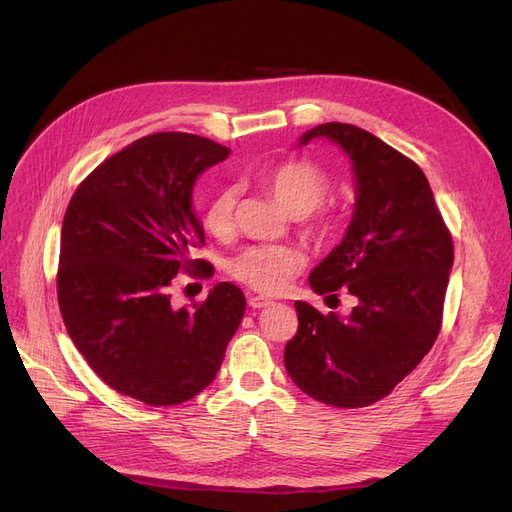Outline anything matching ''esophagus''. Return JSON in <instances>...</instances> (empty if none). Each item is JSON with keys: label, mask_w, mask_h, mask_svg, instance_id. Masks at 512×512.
<instances>
[{"label": "esophagus", "mask_w": 512, "mask_h": 512, "mask_svg": "<svg viewBox=\"0 0 512 512\" xmlns=\"http://www.w3.org/2000/svg\"><path fill=\"white\" fill-rule=\"evenodd\" d=\"M274 301L267 299V297H257V294H253V297H249V307L253 309H265V307H272Z\"/></svg>", "instance_id": "esophagus-1"}]
</instances>
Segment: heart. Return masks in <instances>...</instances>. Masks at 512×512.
<instances>
[{"label": "heart", "mask_w": 512, "mask_h": 512, "mask_svg": "<svg viewBox=\"0 0 512 512\" xmlns=\"http://www.w3.org/2000/svg\"><path fill=\"white\" fill-rule=\"evenodd\" d=\"M265 191L270 193L280 207L303 218L305 215V234L324 245L334 234V218L328 211H315L326 201L330 193V180L317 166L307 161H286L263 176ZM234 207H236V191L232 186L220 188L213 195L205 209V228L218 238H224L234 228ZM305 265V257L299 249L288 245H261L249 247L228 261V274L251 286L263 294H278L286 290L294 276H299Z\"/></svg>", "instance_id": "b5f03b06"}]
</instances>
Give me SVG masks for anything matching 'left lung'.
Instances as JSON below:
<instances>
[{
    "mask_svg": "<svg viewBox=\"0 0 512 512\" xmlns=\"http://www.w3.org/2000/svg\"><path fill=\"white\" fill-rule=\"evenodd\" d=\"M321 137L351 157L357 201L342 242L311 272L309 284L317 294L344 286L357 307L340 317L294 303L299 330L284 348V365L307 396L359 409L388 396L434 346L454 247L413 159L340 122L311 128L299 143Z\"/></svg>",
    "mask_w": 512,
    "mask_h": 512,
    "instance_id": "1",
    "label": "left lung"
}]
</instances>
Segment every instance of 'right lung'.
<instances>
[{"instance_id":"obj_1","label":"right lung","mask_w":512,"mask_h":512,"mask_svg":"<svg viewBox=\"0 0 512 512\" xmlns=\"http://www.w3.org/2000/svg\"><path fill=\"white\" fill-rule=\"evenodd\" d=\"M230 149L188 132H155L107 157L74 191L62 224L58 303L91 369L116 392L170 407L205 390L245 315L230 282L176 307L178 274L213 276L193 259L205 234L197 176Z\"/></svg>"}]
</instances>
